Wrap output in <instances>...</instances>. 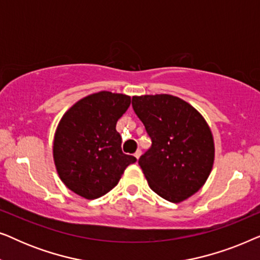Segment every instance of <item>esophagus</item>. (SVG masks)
Wrapping results in <instances>:
<instances>
[{"label":"esophagus","mask_w":260,"mask_h":260,"mask_svg":"<svg viewBox=\"0 0 260 260\" xmlns=\"http://www.w3.org/2000/svg\"><path fill=\"white\" fill-rule=\"evenodd\" d=\"M141 155H142V151H141V150H137V151L134 154V156H135V157H136L137 159L141 157Z\"/></svg>","instance_id":"34e87169"}]
</instances>
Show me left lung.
Wrapping results in <instances>:
<instances>
[{"label": "left lung", "instance_id": "obj_1", "mask_svg": "<svg viewBox=\"0 0 260 260\" xmlns=\"http://www.w3.org/2000/svg\"><path fill=\"white\" fill-rule=\"evenodd\" d=\"M133 108L152 141L140 163L149 187L174 204L194 195L214 163V138L204 116L172 94L134 95Z\"/></svg>", "mask_w": 260, "mask_h": 260}]
</instances>
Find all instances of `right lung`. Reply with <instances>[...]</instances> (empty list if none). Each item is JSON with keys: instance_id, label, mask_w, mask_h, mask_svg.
I'll return each mask as SVG.
<instances>
[{"instance_id": "obj_1", "label": "right lung", "mask_w": 260, "mask_h": 260, "mask_svg": "<svg viewBox=\"0 0 260 260\" xmlns=\"http://www.w3.org/2000/svg\"><path fill=\"white\" fill-rule=\"evenodd\" d=\"M130 103V95L101 91L81 98L63 113L54 134L53 159L60 180L73 193L87 200L101 198L136 162L123 154L116 130Z\"/></svg>"}]
</instances>
